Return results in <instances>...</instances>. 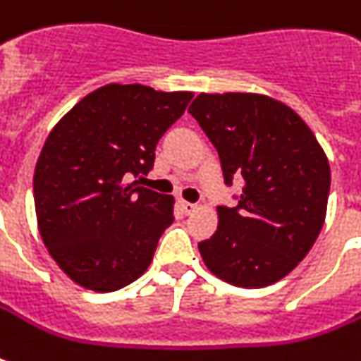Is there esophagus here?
<instances>
[{
    "label": "esophagus",
    "mask_w": 361,
    "mask_h": 361,
    "mask_svg": "<svg viewBox=\"0 0 361 361\" xmlns=\"http://www.w3.org/2000/svg\"><path fill=\"white\" fill-rule=\"evenodd\" d=\"M180 206H181V209H183V212H185L187 215L192 214V212H195V209H197V204L187 202V200H183V198H180Z\"/></svg>",
    "instance_id": "34e87169"
}]
</instances>
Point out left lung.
<instances>
[{"mask_svg":"<svg viewBox=\"0 0 361 361\" xmlns=\"http://www.w3.org/2000/svg\"><path fill=\"white\" fill-rule=\"evenodd\" d=\"M189 114L208 135L228 187L243 183L234 208L217 206L219 226L198 243L219 279L260 288L283 279L324 225L330 164L305 121L266 95L200 93Z\"/></svg>","mask_w":361,"mask_h":361,"instance_id":"left-lung-1","label":"left lung"}]
</instances>
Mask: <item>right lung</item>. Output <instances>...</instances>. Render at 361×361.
<instances>
[{"mask_svg":"<svg viewBox=\"0 0 361 361\" xmlns=\"http://www.w3.org/2000/svg\"><path fill=\"white\" fill-rule=\"evenodd\" d=\"M191 99V92L109 84L48 135L33 178L37 223L54 260L84 288H123L152 262L174 221V198L136 178L153 169L157 142Z\"/></svg>","mask_w":361,"mask_h":361,"instance_id":"add662e5","label":"right lung"}]
</instances>
